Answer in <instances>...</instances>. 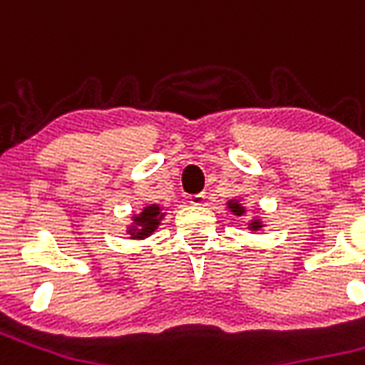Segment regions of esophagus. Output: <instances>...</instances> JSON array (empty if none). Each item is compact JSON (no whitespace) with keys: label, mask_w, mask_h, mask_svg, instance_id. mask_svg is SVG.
<instances>
[{"label":"esophagus","mask_w":365,"mask_h":365,"mask_svg":"<svg viewBox=\"0 0 365 365\" xmlns=\"http://www.w3.org/2000/svg\"><path fill=\"white\" fill-rule=\"evenodd\" d=\"M207 195L205 193H197V195H190V203L191 205H203L205 203Z\"/></svg>","instance_id":"1"}]
</instances>
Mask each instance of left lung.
I'll return each mask as SVG.
<instances>
[{"label": "left lung", "mask_w": 365, "mask_h": 365, "mask_svg": "<svg viewBox=\"0 0 365 365\" xmlns=\"http://www.w3.org/2000/svg\"><path fill=\"white\" fill-rule=\"evenodd\" d=\"M229 209L235 215H238V217H240V215H245V211H246L245 207L240 205L238 201H229ZM262 227H264V225L260 222V219H256V221H252L250 225H248V229H250V230H260Z\"/></svg>", "instance_id": "1"}]
</instances>
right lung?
<instances>
[{"mask_svg":"<svg viewBox=\"0 0 365 365\" xmlns=\"http://www.w3.org/2000/svg\"><path fill=\"white\" fill-rule=\"evenodd\" d=\"M162 219H164V213L158 205L144 207L143 213L133 217V227H128V235H130V238L150 237L152 232L158 229Z\"/></svg>","mask_w":365,"mask_h":365,"instance_id":"right-lung-1","label":"right lung"}]
</instances>
